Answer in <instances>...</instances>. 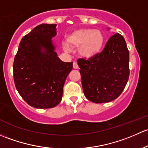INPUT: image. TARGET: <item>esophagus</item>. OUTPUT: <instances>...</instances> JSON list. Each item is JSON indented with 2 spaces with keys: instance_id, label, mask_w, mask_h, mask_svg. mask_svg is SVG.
I'll return each instance as SVG.
<instances>
[{
  "instance_id": "34e87169",
  "label": "esophagus",
  "mask_w": 148,
  "mask_h": 148,
  "mask_svg": "<svg viewBox=\"0 0 148 148\" xmlns=\"http://www.w3.org/2000/svg\"><path fill=\"white\" fill-rule=\"evenodd\" d=\"M73 66L74 69H77V68H78V65H77V63H76V62H73Z\"/></svg>"
}]
</instances>
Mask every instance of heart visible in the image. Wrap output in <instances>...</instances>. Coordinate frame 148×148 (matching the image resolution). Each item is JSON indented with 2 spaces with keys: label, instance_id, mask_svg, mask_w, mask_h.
<instances>
[{
  "label": "heart",
  "instance_id": "heart-1",
  "mask_svg": "<svg viewBox=\"0 0 148 148\" xmlns=\"http://www.w3.org/2000/svg\"><path fill=\"white\" fill-rule=\"evenodd\" d=\"M105 42V37L100 30L92 28L76 30L67 38L69 46L79 47V54L85 59H90L96 56L102 51ZM65 49H68L65 45Z\"/></svg>",
  "mask_w": 148,
  "mask_h": 148
}]
</instances>
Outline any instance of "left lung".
<instances>
[{
    "mask_svg": "<svg viewBox=\"0 0 148 148\" xmlns=\"http://www.w3.org/2000/svg\"><path fill=\"white\" fill-rule=\"evenodd\" d=\"M77 61L88 100L103 103L119 97L130 75L129 51L121 35L115 33L111 36L103 51L94 58Z\"/></svg>",
    "mask_w": 148,
    "mask_h": 148,
    "instance_id": "1",
    "label": "left lung"
}]
</instances>
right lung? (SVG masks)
Returning a JSON list of instances; mask_svg holds the SVG:
<instances>
[{
  "label": "right lung",
  "instance_id": "right-lung-1",
  "mask_svg": "<svg viewBox=\"0 0 148 148\" xmlns=\"http://www.w3.org/2000/svg\"><path fill=\"white\" fill-rule=\"evenodd\" d=\"M56 24H40L21 39L13 63V79L18 93L29 106L39 109L56 107L63 85L73 70L55 52L52 38Z\"/></svg>",
  "mask_w": 148,
  "mask_h": 148
}]
</instances>
